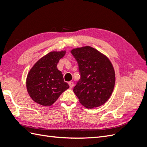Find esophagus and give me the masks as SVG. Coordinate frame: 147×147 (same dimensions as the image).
Segmentation results:
<instances>
[{
    "label": "esophagus",
    "mask_w": 147,
    "mask_h": 147,
    "mask_svg": "<svg viewBox=\"0 0 147 147\" xmlns=\"http://www.w3.org/2000/svg\"><path fill=\"white\" fill-rule=\"evenodd\" d=\"M69 86L70 88H72L74 86V83L72 82H69Z\"/></svg>",
    "instance_id": "esophagus-1"
}]
</instances>
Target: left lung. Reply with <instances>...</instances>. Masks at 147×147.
Returning a JSON list of instances; mask_svg holds the SVG:
<instances>
[{"label":"left lung","instance_id":"8db88e82","mask_svg":"<svg viewBox=\"0 0 147 147\" xmlns=\"http://www.w3.org/2000/svg\"><path fill=\"white\" fill-rule=\"evenodd\" d=\"M81 77L74 88L80 102L88 109L105 104L112 95L115 83L113 67L107 57L89 46L73 49Z\"/></svg>","mask_w":147,"mask_h":147}]
</instances>
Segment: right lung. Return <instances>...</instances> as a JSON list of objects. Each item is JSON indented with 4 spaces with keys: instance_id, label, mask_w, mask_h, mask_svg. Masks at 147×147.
<instances>
[{
    "instance_id": "right-lung-1",
    "label": "right lung",
    "mask_w": 147,
    "mask_h": 147,
    "mask_svg": "<svg viewBox=\"0 0 147 147\" xmlns=\"http://www.w3.org/2000/svg\"><path fill=\"white\" fill-rule=\"evenodd\" d=\"M65 51H51L42 57L29 72L26 87L29 95L37 104L50 106L69 88L63 75L57 68Z\"/></svg>"
}]
</instances>
